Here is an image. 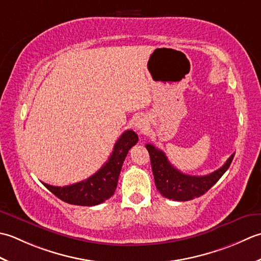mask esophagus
I'll use <instances>...</instances> for the list:
<instances>
[{
  "label": "esophagus",
  "mask_w": 261,
  "mask_h": 261,
  "mask_svg": "<svg viewBox=\"0 0 261 261\" xmlns=\"http://www.w3.org/2000/svg\"><path fill=\"white\" fill-rule=\"evenodd\" d=\"M145 124H146L145 120H144V118H142V117H137L134 121V126L136 129H144Z\"/></svg>",
  "instance_id": "esophagus-1"
}]
</instances>
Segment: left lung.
<instances>
[{
    "mask_svg": "<svg viewBox=\"0 0 261 261\" xmlns=\"http://www.w3.org/2000/svg\"><path fill=\"white\" fill-rule=\"evenodd\" d=\"M145 146L151 158L154 181L158 190L163 197L178 201L190 200L204 195L219 181L234 158V154H232L224 166L210 174L189 175L175 169L161 150L152 144H146Z\"/></svg>",
    "mask_w": 261,
    "mask_h": 261,
    "instance_id": "1",
    "label": "left lung"
}]
</instances>
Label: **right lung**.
<instances>
[{
    "label": "right lung",
    "instance_id": "right-lung-1",
    "mask_svg": "<svg viewBox=\"0 0 261 261\" xmlns=\"http://www.w3.org/2000/svg\"><path fill=\"white\" fill-rule=\"evenodd\" d=\"M137 141L138 136L135 132L125 130L116 142L108 161L103 164V167H101L99 171L86 180L64 187L42 184L56 197L68 204L94 206L103 203L114 195L125 158Z\"/></svg>",
    "mask_w": 261,
    "mask_h": 261
}]
</instances>
